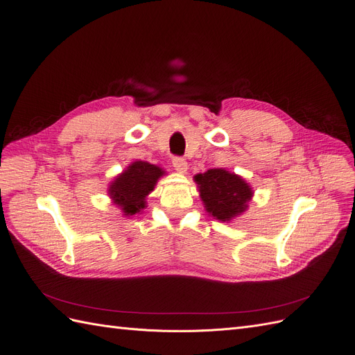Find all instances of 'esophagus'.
Instances as JSON below:
<instances>
[{
    "label": "esophagus",
    "mask_w": 355,
    "mask_h": 355,
    "mask_svg": "<svg viewBox=\"0 0 355 355\" xmlns=\"http://www.w3.org/2000/svg\"><path fill=\"white\" fill-rule=\"evenodd\" d=\"M173 165H174V168H175L178 173H185V171H187V161H185L181 157H174L173 158Z\"/></svg>",
    "instance_id": "34e87169"
}]
</instances>
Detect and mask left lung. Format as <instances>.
Segmentation results:
<instances>
[{"mask_svg":"<svg viewBox=\"0 0 355 355\" xmlns=\"http://www.w3.org/2000/svg\"><path fill=\"white\" fill-rule=\"evenodd\" d=\"M196 181L206 210L220 221H229L243 213L253 194L248 182L221 168L197 174Z\"/></svg>","mask_w":355,"mask_h":355,"instance_id":"left-lung-1","label":"left lung"}]
</instances>
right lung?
Returning <instances> with one entry per match:
<instances>
[{
    "instance_id": "1",
    "label": "right lung",
    "mask_w": 355,
    "mask_h": 355,
    "mask_svg": "<svg viewBox=\"0 0 355 355\" xmlns=\"http://www.w3.org/2000/svg\"><path fill=\"white\" fill-rule=\"evenodd\" d=\"M162 174L159 166L137 161L112 182L109 194L126 216L137 214L145 207V197L154 190L157 180Z\"/></svg>"
}]
</instances>
